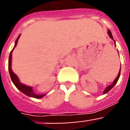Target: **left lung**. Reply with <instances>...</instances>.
<instances>
[{"mask_svg":"<svg viewBox=\"0 0 130 130\" xmlns=\"http://www.w3.org/2000/svg\"><path fill=\"white\" fill-rule=\"evenodd\" d=\"M107 33L108 34H109V37L111 38L112 40H113V37H112V33H111V32L110 31V30H107ZM115 41V40H114ZM115 46H116V43H115ZM120 70H121V68H120V71H119V74H118V75H117V78H116L114 80V81H113V83H112V85H109L107 87H106V88H105V90H104V94H106V93H107L110 90H111V88H112V87H114L115 85H116V83H117V81H118V80H119V77H120Z\"/></svg>","mask_w":130,"mask_h":130,"instance_id":"8db88e82","label":"left lung"}]
</instances>
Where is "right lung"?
I'll return each mask as SVG.
<instances>
[{
  "instance_id": "add662e5",
  "label": "right lung",
  "mask_w": 130,
  "mask_h": 130,
  "mask_svg": "<svg viewBox=\"0 0 130 130\" xmlns=\"http://www.w3.org/2000/svg\"><path fill=\"white\" fill-rule=\"evenodd\" d=\"M20 35L19 34V36L18 37V38L16 39V41L15 42V45L14 47L13 48V49L11 50V52H10V56H9V60H8V70H9V72H10V77H11V81L13 82V83L14 84L15 86L17 87V88H18L19 90H20L21 92H23V94H25V95L26 96H29V97H32V98H43V96H45V94H36L32 90V88L31 87H28V86H26L24 84L21 83L19 81V79L18 78V77L17 76V75H15L14 73L13 72L12 70H11V53L13 52V50L14 49V48L15 47L17 44H18V40H19V37H20Z\"/></svg>"
}]
</instances>
